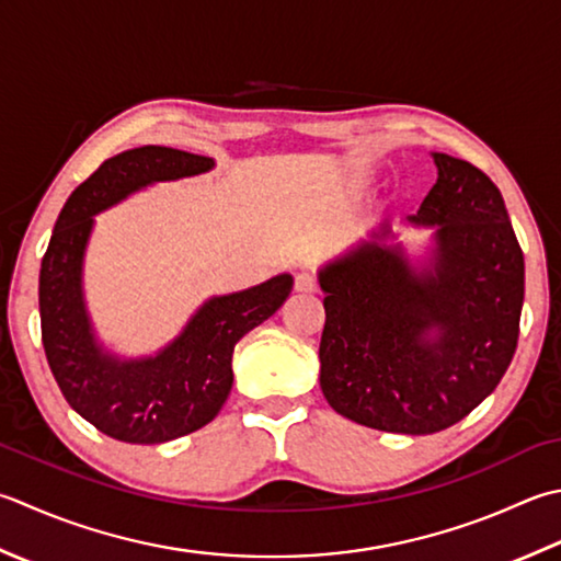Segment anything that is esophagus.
I'll use <instances>...</instances> for the list:
<instances>
[{"instance_id": "34e87169", "label": "esophagus", "mask_w": 561, "mask_h": 561, "mask_svg": "<svg viewBox=\"0 0 561 561\" xmlns=\"http://www.w3.org/2000/svg\"><path fill=\"white\" fill-rule=\"evenodd\" d=\"M294 289L299 291V294H313V291H318V282H316L313 274L301 272V274H296Z\"/></svg>"}]
</instances>
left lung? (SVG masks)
Instances as JSON below:
<instances>
[{"label": "left lung", "mask_w": 561, "mask_h": 561, "mask_svg": "<svg viewBox=\"0 0 561 561\" xmlns=\"http://www.w3.org/2000/svg\"><path fill=\"white\" fill-rule=\"evenodd\" d=\"M431 156L437 182L405 216L433 228L427 255L413 262L383 224L318 270L323 397L383 433L431 435L462 421L518 345L525 260L499 186L467 160Z\"/></svg>", "instance_id": "8db88e82"}]
</instances>
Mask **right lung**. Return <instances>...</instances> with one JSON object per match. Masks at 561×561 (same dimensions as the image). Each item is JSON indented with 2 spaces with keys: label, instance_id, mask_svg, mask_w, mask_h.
<instances>
[{
  "label": "right lung",
  "instance_id": "add662e5",
  "mask_svg": "<svg viewBox=\"0 0 561 561\" xmlns=\"http://www.w3.org/2000/svg\"><path fill=\"white\" fill-rule=\"evenodd\" d=\"M214 158L142 146L104 160L65 202L41 262L43 347L72 409L121 443L158 445L211 423L233 387V350L287 301L291 274L211 296L156 355L121 357L96 337L82 272L94 216L158 182L214 170Z\"/></svg>",
  "mask_w": 561,
  "mask_h": 561
}]
</instances>
